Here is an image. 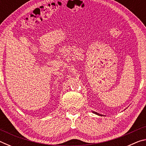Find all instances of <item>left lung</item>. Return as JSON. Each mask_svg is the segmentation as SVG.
<instances>
[{
  "label": "left lung",
  "mask_w": 146,
  "mask_h": 146,
  "mask_svg": "<svg viewBox=\"0 0 146 146\" xmlns=\"http://www.w3.org/2000/svg\"><path fill=\"white\" fill-rule=\"evenodd\" d=\"M93 113H95L96 115H100V116H103L102 115H100V114H99V113H97V112H95V111H93Z\"/></svg>",
  "instance_id": "1"
}]
</instances>
